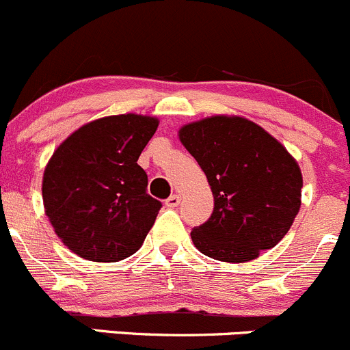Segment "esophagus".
<instances>
[{"label":"esophagus","instance_id":"1","mask_svg":"<svg viewBox=\"0 0 350 350\" xmlns=\"http://www.w3.org/2000/svg\"><path fill=\"white\" fill-rule=\"evenodd\" d=\"M165 204H166V208H177V206L180 204V196L172 194L168 199H166Z\"/></svg>","mask_w":350,"mask_h":350}]
</instances>
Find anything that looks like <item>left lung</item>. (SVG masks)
I'll return each instance as SVG.
<instances>
[{
    "label": "left lung",
    "mask_w": 350,
    "mask_h": 350,
    "mask_svg": "<svg viewBox=\"0 0 350 350\" xmlns=\"http://www.w3.org/2000/svg\"><path fill=\"white\" fill-rule=\"evenodd\" d=\"M178 137L215 198L213 215L191 232L196 247L227 262L251 261L275 247L301 208V168L287 149L242 116L199 120Z\"/></svg>",
    "instance_id": "left-lung-1"
}]
</instances>
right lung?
I'll use <instances>...</instances> for the list:
<instances>
[{"label":"right lung","instance_id":"add662e5","mask_svg":"<svg viewBox=\"0 0 350 350\" xmlns=\"http://www.w3.org/2000/svg\"><path fill=\"white\" fill-rule=\"evenodd\" d=\"M156 129L152 116H105L73 132L53 152L42 201L70 251L98 262L139 251L161 208L148 194V175L137 165Z\"/></svg>","mask_w":350,"mask_h":350}]
</instances>
